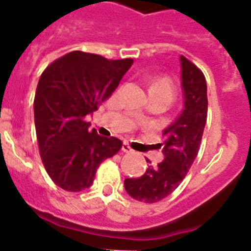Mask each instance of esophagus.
<instances>
[{"mask_svg": "<svg viewBox=\"0 0 251 251\" xmlns=\"http://www.w3.org/2000/svg\"><path fill=\"white\" fill-rule=\"evenodd\" d=\"M122 151L126 153H132L133 150L130 148V146L128 145V143H123V146H122Z\"/></svg>", "mask_w": 251, "mask_h": 251, "instance_id": "esophagus-1", "label": "esophagus"}]
</instances>
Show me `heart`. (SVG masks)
<instances>
[{"label":"heart","mask_w":251,"mask_h":251,"mask_svg":"<svg viewBox=\"0 0 251 251\" xmlns=\"http://www.w3.org/2000/svg\"><path fill=\"white\" fill-rule=\"evenodd\" d=\"M154 89H163L168 90V92H172V85H171V81L166 77H161V79H156L153 80V83L151 84V90Z\"/></svg>","instance_id":"b5f03b06"}]
</instances>
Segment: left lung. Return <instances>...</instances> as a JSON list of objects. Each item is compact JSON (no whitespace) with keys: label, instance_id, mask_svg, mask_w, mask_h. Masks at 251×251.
<instances>
[{"label":"left lung","instance_id":"obj_1","mask_svg":"<svg viewBox=\"0 0 251 251\" xmlns=\"http://www.w3.org/2000/svg\"><path fill=\"white\" fill-rule=\"evenodd\" d=\"M183 108L177 118L163 129L159 143L163 161L148 166L138 178L124 179V188L134 200L153 203L163 200L182 182L196 158L207 118V85L202 72L179 56ZM151 163L150 159H147Z\"/></svg>","mask_w":251,"mask_h":251}]
</instances>
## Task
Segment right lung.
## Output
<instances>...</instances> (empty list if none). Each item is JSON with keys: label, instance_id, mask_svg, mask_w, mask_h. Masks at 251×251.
I'll use <instances>...</instances> for the list:
<instances>
[{"label": "right lung", "instance_id": "add662e5", "mask_svg": "<svg viewBox=\"0 0 251 251\" xmlns=\"http://www.w3.org/2000/svg\"><path fill=\"white\" fill-rule=\"evenodd\" d=\"M133 59L108 60L72 51L55 60L40 76L34 100L40 156L50 178L66 191L90 187L99 165L122 147L89 129L86 115L110 97Z\"/></svg>", "mask_w": 251, "mask_h": 251}]
</instances>
